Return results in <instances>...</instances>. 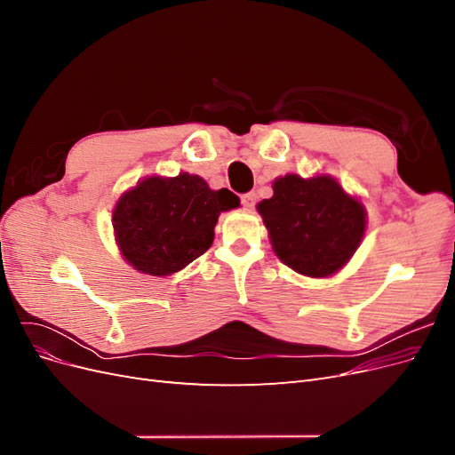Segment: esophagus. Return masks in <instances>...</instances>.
Returning <instances> with one entry per match:
<instances>
[{
    "mask_svg": "<svg viewBox=\"0 0 455 455\" xmlns=\"http://www.w3.org/2000/svg\"><path fill=\"white\" fill-rule=\"evenodd\" d=\"M241 203L246 206V209H252V206L256 204V194H254V191H249V194L241 196Z\"/></svg>",
    "mask_w": 455,
    "mask_h": 455,
    "instance_id": "obj_1",
    "label": "esophagus"
}]
</instances>
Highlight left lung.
<instances>
[{
    "instance_id": "left-lung-1",
    "label": "left lung",
    "mask_w": 455,
    "mask_h": 455,
    "mask_svg": "<svg viewBox=\"0 0 455 455\" xmlns=\"http://www.w3.org/2000/svg\"><path fill=\"white\" fill-rule=\"evenodd\" d=\"M273 251L283 264L307 277H330L359 249L366 211L332 176L286 174L273 182V197L258 203Z\"/></svg>"
}]
</instances>
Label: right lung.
Wrapping results in <instances>:
<instances>
[{
	"label": "right lung",
	"instance_id": "right-lung-1",
	"mask_svg": "<svg viewBox=\"0 0 455 455\" xmlns=\"http://www.w3.org/2000/svg\"><path fill=\"white\" fill-rule=\"evenodd\" d=\"M239 204L235 194L211 189L197 174L149 176L119 197L116 243L134 269L167 277L211 249L220 212Z\"/></svg>",
	"mask_w": 455,
	"mask_h": 455
}]
</instances>
